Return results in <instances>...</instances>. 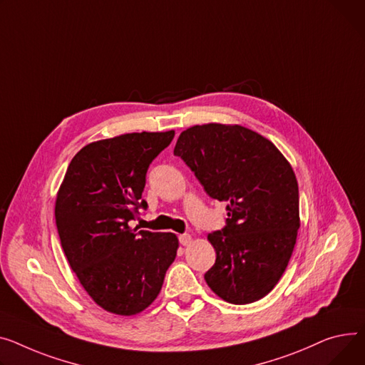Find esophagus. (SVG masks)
<instances>
[{"label":"esophagus","instance_id":"1","mask_svg":"<svg viewBox=\"0 0 365 365\" xmlns=\"http://www.w3.org/2000/svg\"><path fill=\"white\" fill-rule=\"evenodd\" d=\"M179 242L182 245H187L189 242H190V235H187V233H183V235H179Z\"/></svg>","mask_w":365,"mask_h":365}]
</instances>
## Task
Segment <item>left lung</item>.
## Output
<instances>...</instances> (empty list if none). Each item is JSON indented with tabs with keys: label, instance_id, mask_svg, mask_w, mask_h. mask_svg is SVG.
<instances>
[{
	"label": "left lung",
	"instance_id": "obj_1",
	"mask_svg": "<svg viewBox=\"0 0 365 365\" xmlns=\"http://www.w3.org/2000/svg\"><path fill=\"white\" fill-rule=\"evenodd\" d=\"M180 157L208 197L226 201V226L208 235L215 262L205 282L222 299L245 305L277 284L299 229V190L282 153L242 126L202 125L180 133Z\"/></svg>",
	"mask_w": 365,
	"mask_h": 365
}]
</instances>
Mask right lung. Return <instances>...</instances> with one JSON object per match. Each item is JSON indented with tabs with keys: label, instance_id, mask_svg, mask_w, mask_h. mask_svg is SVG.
Returning a JSON list of instances; mask_svg holds the SVG:
<instances>
[{
	"label": "right lung",
	"instance_id": "add662e5",
	"mask_svg": "<svg viewBox=\"0 0 365 365\" xmlns=\"http://www.w3.org/2000/svg\"><path fill=\"white\" fill-rule=\"evenodd\" d=\"M175 132L126 133L86 145L70 161L56 201V223L71 270L101 308L133 315L160 294L176 258L173 233L130 229L147 172Z\"/></svg>",
	"mask_w": 365,
	"mask_h": 365
}]
</instances>
